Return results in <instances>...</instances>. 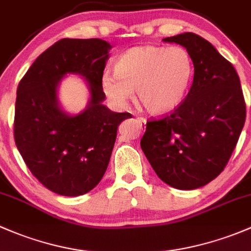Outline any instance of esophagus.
I'll use <instances>...</instances> for the list:
<instances>
[{
	"label": "esophagus",
	"mask_w": 251,
	"mask_h": 251,
	"mask_svg": "<svg viewBox=\"0 0 251 251\" xmlns=\"http://www.w3.org/2000/svg\"><path fill=\"white\" fill-rule=\"evenodd\" d=\"M138 121L141 123V125H144V126L146 125V122H147L146 118H144V117H138Z\"/></svg>",
	"instance_id": "obj_1"
}]
</instances>
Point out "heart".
Instances as JSON below:
<instances>
[{
    "label": "heart",
    "mask_w": 251,
    "mask_h": 251,
    "mask_svg": "<svg viewBox=\"0 0 251 251\" xmlns=\"http://www.w3.org/2000/svg\"><path fill=\"white\" fill-rule=\"evenodd\" d=\"M115 75L105 74L101 88L118 106H126L136 89L147 112L165 115L181 105L193 79V61L180 46H138L116 60Z\"/></svg>",
    "instance_id": "b5f03b06"
}]
</instances>
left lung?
Instances as JSON below:
<instances>
[{
    "instance_id": "1",
    "label": "left lung",
    "mask_w": 251,
    "mask_h": 251,
    "mask_svg": "<svg viewBox=\"0 0 251 251\" xmlns=\"http://www.w3.org/2000/svg\"><path fill=\"white\" fill-rule=\"evenodd\" d=\"M190 53L195 68L187 97L172 115L147 122L140 145L157 176L177 190H196L225 169L245 122L233 65L193 32L163 38Z\"/></svg>"
}]
</instances>
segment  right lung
<instances>
[{
	"label": "right lung",
	"instance_id": "obj_1",
	"mask_svg": "<svg viewBox=\"0 0 251 251\" xmlns=\"http://www.w3.org/2000/svg\"><path fill=\"white\" fill-rule=\"evenodd\" d=\"M111 48L100 38H64L33 61L18 86L15 145L33 176L58 195L82 196L100 182L118 126L131 118L102 104L101 78ZM68 74L81 75L90 90L86 108L75 115L58 100Z\"/></svg>",
	"mask_w": 251,
	"mask_h": 251
}]
</instances>
